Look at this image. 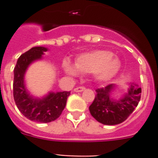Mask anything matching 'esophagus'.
<instances>
[{"label":"esophagus","instance_id":"34e87169","mask_svg":"<svg viewBox=\"0 0 158 158\" xmlns=\"http://www.w3.org/2000/svg\"><path fill=\"white\" fill-rule=\"evenodd\" d=\"M85 89V88H84V86H81V87H77V88H75V89H74V92H76V93H81V92H83Z\"/></svg>","mask_w":158,"mask_h":158}]
</instances>
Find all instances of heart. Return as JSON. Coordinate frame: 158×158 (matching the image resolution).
I'll return each mask as SVG.
<instances>
[{"label":"heart","mask_w":158,"mask_h":158,"mask_svg":"<svg viewBox=\"0 0 158 158\" xmlns=\"http://www.w3.org/2000/svg\"><path fill=\"white\" fill-rule=\"evenodd\" d=\"M121 63L113 52L106 50H95L79 55L75 64L65 60L63 63L64 72L70 76H79V72L94 74L99 81H109L118 74Z\"/></svg>","instance_id":"1"}]
</instances>
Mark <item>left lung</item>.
Here are the masks:
<instances>
[{
  "instance_id": "1",
  "label": "left lung",
  "mask_w": 158,
  "mask_h": 158,
  "mask_svg": "<svg viewBox=\"0 0 158 158\" xmlns=\"http://www.w3.org/2000/svg\"><path fill=\"white\" fill-rule=\"evenodd\" d=\"M115 88L111 84L96 89L97 95L89 106L93 117L103 125H115L125 121L140 101L141 88L137 84H130L127 93L119 99L111 97Z\"/></svg>"
}]
</instances>
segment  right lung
I'll use <instances>...</instances> for the list:
<instances>
[{
	"instance_id": "obj_1",
	"label": "right lung",
	"mask_w": 158,
	"mask_h": 158,
	"mask_svg": "<svg viewBox=\"0 0 158 158\" xmlns=\"http://www.w3.org/2000/svg\"><path fill=\"white\" fill-rule=\"evenodd\" d=\"M48 49L34 47L19 56L14 69L13 95L17 107L26 118L35 122L48 123L56 120L65 107L70 92H49L43 98L31 95L25 86L24 76L32 63L43 58Z\"/></svg>"
}]
</instances>
